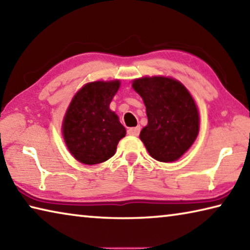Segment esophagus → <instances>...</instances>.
Masks as SVG:
<instances>
[{"mask_svg":"<svg viewBox=\"0 0 250 250\" xmlns=\"http://www.w3.org/2000/svg\"><path fill=\"white\" fill-rule=\"evenodd\" d=\"M140 131H141L140 126H134V128H129L126 132H128V134L130 135H133V137H138V135L140 134Z\"/></svg>","mask_w":250,"mask_h":250,"instance_id":"esophagus-1","label":"esophagus"}]
</instances>
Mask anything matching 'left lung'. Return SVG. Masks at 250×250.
I'll use <instances>...</instances> for the list:
<instances>
[{
    "label": "left lung",
    "mask_w": 250,
    "mask_h": 250,
    "mask_svg": "<svg viewBox=\"0 0 250 250\" xmlns=\"http://www.w3.org/2000/svg\"><path fill=\"white\" fill-rule=\"evenodd\" d=\"M132 87L146 108L147 125L140 139L147 152L160 162L180 159L198 134L200 118L192 96L181 83L167 77L137 79Z\"/></svg>",
    "instance_id": "8db88e82"
}]
</instances>
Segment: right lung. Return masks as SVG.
<instances>
[{"instance_id":"right-lung-1","label":"right lung","mask_w":250,"mask_h":250,"mask_svg":"<svg viewBox=\"0 0 250 250\" xmlns=\"http://www.w3.org/2000/svg\"><path fill=\"white\" fill-rule=\"evenodd\" d=\"M119 80L87 83L71 100L62 122V134L70 153L83 164H98L115 154L125 135L119 118L109 109Z\"/></svg>"}]
</instances>
